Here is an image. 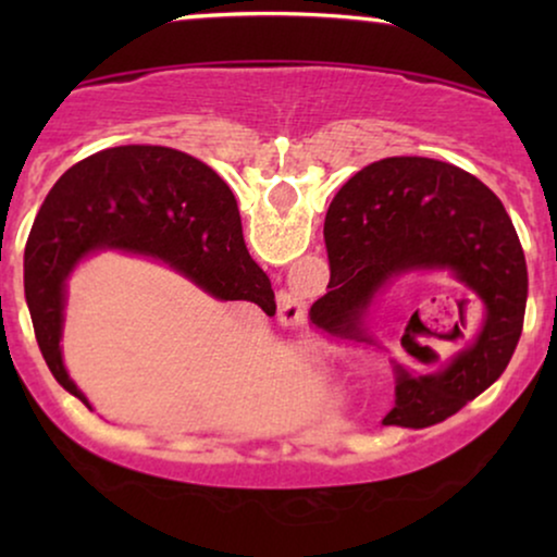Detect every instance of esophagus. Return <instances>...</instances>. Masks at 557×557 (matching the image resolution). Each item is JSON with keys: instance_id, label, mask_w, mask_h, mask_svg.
Here are the masks:
<instances>
[{"instance_id": "obj_1", "label": "esophagus", "mask_w": 557, "mask_h": 557, "mask_svg": "<svg viewBox=\"0 0 557 557\" xmlns=\"http://www.w3.org/2000/svg\"><path fill=\"white\" fill-rule=\"evenodd\" d=\"M278 317H281V322H286V324L299 322V319L304 317V304L296 299V296H286L278 307Z\"/></svg>"}]
</instances>
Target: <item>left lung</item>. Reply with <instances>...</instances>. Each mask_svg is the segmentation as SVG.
<instances>
[{
	"label": "left lung",
	"mask_w": 557,
	"mask_h": 557,
	"mask_svg": "<svg viewBox=\"0 0 557 557\" xmlns=\"http://www.w3.org/2000/svg\"><path fill=\"white\" fill-rule=\"evenodd\" d=\"M324 243L339 311L319 322L330 334L355 337L375 294L418 271H446L469 294L461 301L482 307L476 334L438 372L395 362L385 425L446 421L505 372L522 334L528 263L505 205L474 174L429 157L372 162L334 195Z\"/></svg>",
	"instance_id": "1"
}]
</instances>
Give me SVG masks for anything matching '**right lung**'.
Instances as JSON below:
<instances>
[{
  "instance_id": "obj_1",
  "label": "right lung",
  "mask_w": 557,
  "mask_h": 557,
  "mask_svg": "<svg viewBox=\"0 0 557 557\" xmlns=\"http://www.w3.org/2000/svg\"><path fill=\"white\" fill-rule=\"evenodd\" d=\"M96 250L154 258L223 301L276 309L250 258L238 202L220 174L170 147L96 151L55 182L25 248V299L35 337L60 385L90 408L63 364L67 276Z\"/></svg>"
}]
</instances>
